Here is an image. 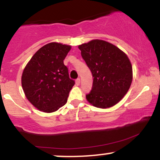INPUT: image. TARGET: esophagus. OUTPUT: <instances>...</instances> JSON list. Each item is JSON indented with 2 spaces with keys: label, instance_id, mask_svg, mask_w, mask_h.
Segmentation results:
<instances>
[{
  "label": "esophagus",
  "instance_id": "1",
  "mask_svg": "<svg viewBox=\"0 0 160 160\" xmlns=\"http://www.w3.org/2000/svg\"><path fill=\"white\" fill-rule=\"evenodd\" d=\"M75 82H76V85L77 86H79L80 84V78H78Z\"/></svg>",
  "mask_w": 160,
  "mask_h": 160
}]
</instances>
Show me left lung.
Masks as SVG:
<instances>
[{"instance_id":"obj_1","label":"left lung","mask_w":160,"mask_h":160,"mask_svg":"<svg viewBox=\"0 0 160 160\" xmlns=\"http://www.w3.org/2000/svg\"><path fill=\"white\" fill-rule=\"evenodd\" d=\"M78 48L94 78L86 99L96 108L113 107L127 93L132 81V67L128 56L102 40H92Z\"/></svg>"}]
</instances>
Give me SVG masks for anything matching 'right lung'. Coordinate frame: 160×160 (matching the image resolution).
Here are the masks:
<instances>
[{
    "label": "right lung",
    "instance_id": "add662e5",
    "mask_svg": "<svg viewBox=\"0 0 160 160\" xmlns=\"http://www.w3.org/2000/svg\"><path fill=\"white\" fill-rule=\"evenodd\" d=\"M71 47L47 43L38 49L24 68L22 86L28 100L40 111L52 113L67 102L74 81L64 59Z\"/></svg>",
    "mask_w": 160,
    "mask_h": 160
}]
</instances>
